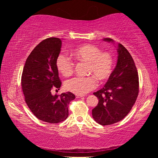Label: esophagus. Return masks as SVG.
I'll return each instance as SVG.
<instances>
[{"mask_svg":"<svg viewBox=\"0 0 158 158\" xmlns=\"http://www.w3.org/2000/svg\"><path fill=\"white\" fill-rule=\"evenodd\" d=\"M84 97V95H76V98H81Z\"/></svg>","mask_w":158,"mask_h":158,"instance_id":"obj_1","label":"esophagus"}]
</instances>
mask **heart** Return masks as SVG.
Here are the masks:
<instances>
[{
  "instance_id": "heart-1",
  "label": "heart",
  "mask_w": 158,
  "mask_h": 158,
  "mask_svg": "<svg viewBox=\"0 0 158 158\" xmlns=\"http://www.w3.org/2000/svg\"><path fill=\"white\" fill-rule=\"evenodd\" d=\"M76 60L88 63L87 73L93 76L76 77L66 81L67 90L77 95H84L97 86L98 79L100 81L107 80L113 72L114 60L111 53L102 52L100 48L93 44H83L76 48L72 53ZM56 68L64 77L73 73L74 63L70 58L60 53L56 59Z\"/></svg>"
}]
</instances>
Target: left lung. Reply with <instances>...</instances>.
Returning a JSON list of instances; mask_svg holds the SVG:
<instances>
[{
	"instance_id": "1",
	"label": "left lung",
	"mask_w": 158,
	"mask_h": 158,
	"mask_svg": "<svg viewBox=\"0 0 158 158\" xmlns=\"http://www.w3.org/2000/svg\"><path fill=\"white\" fill-rule=\"evenodd\" d=\"M104 40L114 42L111 38ZM116 68L102 89L93 93L98 98V105L92 110L93 118L102 125L121 121L135 105L139 93V76L129 52L118 44Z\"/></svg>"
}]
</instances>
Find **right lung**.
I'll return each mask as SVG.
<instances>
[{
	"mask_svg": "<svg viewBox=\"0 0 158 158\" xmlns=\"http://www.w3.org/2000/svg\"><path fill=\"white\" fill-rule=\"evenodd\" d=\"M62 46L57 37L45 39L26 59L21 76V87L28 108L37 118L49 123L62 122L68 116V105L75 98L70 92L53 95L60 88L56 59Z\"/></svg>",
	"mask_w": 158,
	"mask_h": 158,
	"instance_id": "1",
	"label": "right lung"
}]
</instances>
